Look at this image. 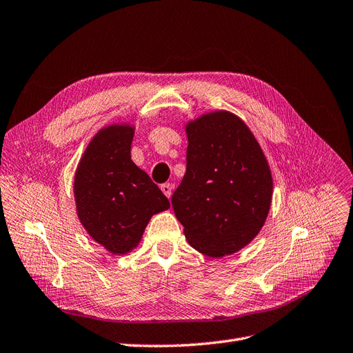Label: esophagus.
Returning <instances> with one entry per match:
<instances>
[{"mask_svg":"<svg viewBox=\"0 0 353 353\" xmlns=\"http://www.w3.org/2000/svg\"><path fill=\"white\" fill-rule=\"evenodd\" d=\"M161 190L168 196V199H171V195H172V184H162Z\"/></svg>","mask_w":353,"mask_h":353,"instance_id":"esophagus-1","label":"esophagus"}]
</instances>
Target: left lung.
<instances>
[{"mask_svg": "<svg viewBox=\"0 0 353 353\" xmlns=\"http://www.w3.org/2000/svg\"><path fill=\"white\" fill-rule=\"evenodd\" d=\"M187 171L172 207L188 243L220 258L258 236L272 200L270 165L243 120L213 111L185 125Z\"/></svg>", "mask_w": 353, "mask_h": 353, "instance_id": "1", "label": "left lung"}]
</instances>
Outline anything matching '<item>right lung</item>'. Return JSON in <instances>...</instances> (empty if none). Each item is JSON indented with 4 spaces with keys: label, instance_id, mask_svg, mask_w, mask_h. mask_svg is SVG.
I'll list each match as a JSON object with an SVG mask.
<instances>
[{
    "label": "right lung",
    "instance_id": "right-lung-1",
    "mask_svg": "<svg viewBox=\"0 0 353 353\" xmlns=\"http://www.w3.org/2000/svg\"><path fill=\"white\" fill-rule=\"evenodd\" d=\"M134 125L111 124L88 143L74 178L77 214L83 229L112 255L133 250L153 214L169 201L132 161Z\"/></svg>",
    "mask_w": 353,
    "mask_h": 353
}]
</instances>
